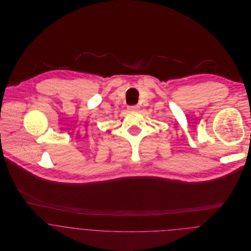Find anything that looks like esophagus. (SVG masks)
<instances>
[{
  "label": "esophagus",
  "mask_w": 251,
  "mask_h": 251,
  "mask_svg": "<svg viewBox=\"0 0 251 251\" xmlns=\"http://www.w3.org/2000/svg\"><path fill=\"white\" fill-rule=\"evenodd\" d=\"M139 105H133V106H129L128 110L131 111V112H135V111H138L139 110Z\"/></svg>",
  "instance_id": "esophagus-1"
}]
</instances>
